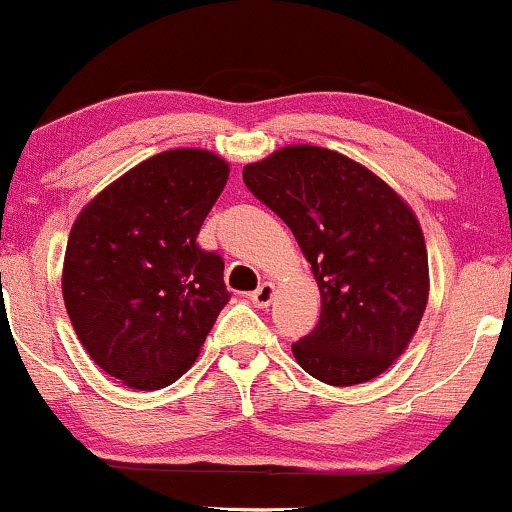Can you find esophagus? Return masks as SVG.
Listing matches in <instances>:
<instances>
[{"label": "esophagus", "mask_w": 512, "mask_h": 512, "mask_svg": "<svg viewBox=\"0 0 512 512\" xmlns=\"http://www.w3.org/2000/svg\"><path fill=\"white\" fill-rule=\"evenodd\" d=\"M273 296H275V285L273 282H263L261 287L251 294V301H254L256 308H268L273 304Z\"/></svg>", "instance_id": "obj_1"}]
</instances>
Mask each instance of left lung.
I'll list each match as a JSON object with an SVG mask.
<instances>
[{
    "label": "left lung",
    "instance_id": "left-lung-1",
    "mask_svg": "<svg viewBox=\"0 0 512 512\" xmlns=\"http://www.w3.org/2000/svg\"><path fill=\"white\" fill-rule=\"evenodd\" d=\"M244 185L285 220L320 289V320L292 344L315 380L353 387L408 349L430 299L420 220L380 175L339 151L289 144L246 163Z\"/></svg>",
    "mask_w": 512,
    "mask_h": 512
}]
</instances>
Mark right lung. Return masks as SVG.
Segmentation results:
<instances>
[{
  "instance_id": "obj_1",
  "label": "right lung",
  "mask_w": 512,
  "mask_h": 512,
  "mask_svg": "<svg viewBox=\"0 0 512 512\" xmlns=\"http://www.w3.org/2000/svg\"><path fill=\"white\" fill-rule=\"evenodd\" d=\"M230 166L208 149L137 163L82 206L61 292L80 344L125 387L163 389L197 361L230 301L223 258L197 235Z\"/></svg>"
}]
</instances>
